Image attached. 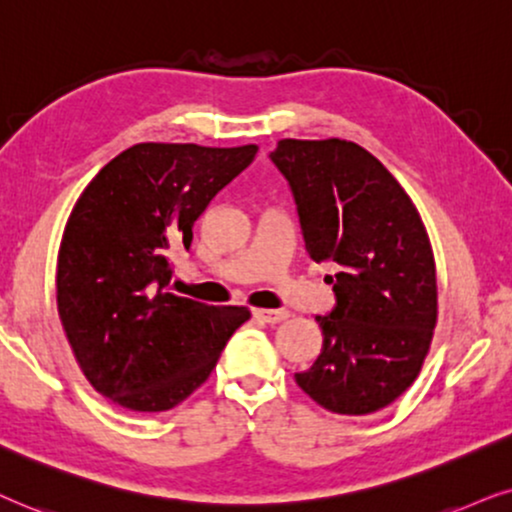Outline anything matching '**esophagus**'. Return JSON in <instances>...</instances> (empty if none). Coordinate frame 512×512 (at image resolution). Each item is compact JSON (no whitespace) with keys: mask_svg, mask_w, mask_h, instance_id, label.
<instances>
[{"mask_svg":"<svg viewBox=\"0 0 512 512\" xmlns=\"http://www.w3.org/2000/svg\"><path fill=\"white\" fill-rule=\"evenodd\" d=\"M252 316L262 323H281V320L288 318V311H269V309H255Z\"/></svg>","mask_w":512,"mask_h":512,"instance_id":"1","label":"esophagus"}]
</instances>
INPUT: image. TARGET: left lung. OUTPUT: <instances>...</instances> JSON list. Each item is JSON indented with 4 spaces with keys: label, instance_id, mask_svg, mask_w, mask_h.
<instances>
[{
    "label": "left lung",
    "instance_id": "8db88e82",
    "mask_svg": "<svg viewBox=\"0 0 512 512\" xmlns=\"http://www.w3.org/2000/svg\"><path fill=\"white\" fill-rule=\"evenodd\" d=\"M269 159L288 180L306 252L337 271L335 306L316 316L323 346L297 384L330 412H377L419 374L438 318L424 222L356 142L281 140Z\"/></svg>",
    "mask_w": 512,
    "mask_h": 512
}]
</instances>
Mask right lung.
<instances>
[{"label":"right lung","mask_w":512,"mask_h":512,"mask_svg":"<svg viewBox=\"0 0 512 512\" xmlns=\"http://www.w3.org/2000/svg\"><path fill=\"white\" fill-rule=\"evenodd\" d=\"M257 147L142 142L79 196L58 252V313L86 379L131 412H166L210 377L245 306L170 292L175 250Z\"/></svg>","instance_id":"add662e5"}]
</instances>
